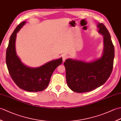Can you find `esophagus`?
<instances>
[{"mask_svg": "<svg viewBox=\"0 0 121 121\" xmlns=\"http://www.w3.org/2000/svg\"><path fill=\"white\" fill-rule=\"evenodd\" d=\"M67 58H68V56L66 55H63L62 56V60H63V62H64V61H65Z\"/></svg>", "mask_w": 121, "mask_h": 121, "instance_id": "1", "label": "esophagus"}]
</instances>
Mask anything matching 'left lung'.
I'll use <instances>...</instances> for the list:
<instances>
[{"label": "left lung", "instance_id": "obj_1", "mask_svg": "<svg viewBox=\"0 0 121 121\" xmlns=\"http://www.w3.org/2000/svg\"><path fill=\"white\" fill-rule=\"evenodd\" d=\"M98 33L103 35L104 50L101 57L89 62L68 59L64 62L66 83L76 92L91 91L106 83L111 75L114 47L110 33L102 23H98Z\"/></svg>", "mask_w": 121, "mask_h": 121}]
</instances>
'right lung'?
Here are the masks:
<instances>
[{
    "label": "right lung",
    "mask_w": 121,
    "mask_h": 121,
    "mask_svg": "<svg viewBox=\"0 0 121 121\" xmlns=\"http://www.w3.org/2000/svg\"><path fill=\"white\" fill-rule=\"evenodd\" d=\"M23 21L15 28L10 38L6 51V65L13 81L20 88L30 92L41 91L48 87L55 69L62 62V58L51 60L37 68H30L23 63L17 55V34L26 23Z\"/></svg>",
    "instance_id": "right-lung-1"
}]
</instances>
